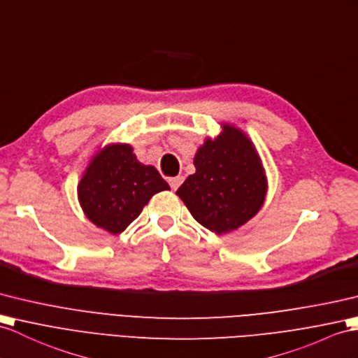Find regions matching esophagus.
<instances>
[{
    "label": "esophagus",
    "mask_w": 358,
    "mask_h": 358,
    "mask_svg": "<svg viewBox=\"0 0 358 358\" xmlns=\"http://www.w3.org/2000/svg\"><path fill=\"white\" fill-rule=\"evenodd\" d=\"M169 182H170V187H171V189L176 191V189L179 188V185L182 184V182H184V176H176V178H171Z\"/></svg>",
    "instance_id": "1"
}]
</instances>
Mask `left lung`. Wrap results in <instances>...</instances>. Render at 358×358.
<instances>
[{
	"mask_svg": "<svg viewBox=\"0 0 358 358\" xmlns=\"http://www.w3.org/2000/svg\"><path fill=\"white\" fill-rule=\"evenodd\" d=\"M196 173L178 189L194 220L224 234L252 219L264 202L266 176L254 145L238 129L224 126L194 158Z\"/></svg>",
	"mask_w": 358,
	"mask_h": 358,
	"instance_id": "left-lung-1",
	"label": "left lung"
}]
</instances>
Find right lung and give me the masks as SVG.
Returning <instances> with one entry per match:
<instances>
[{"label": "right lung", "mask_w": 358, "mask_h": 358, "mask_svg": "<svg viewBox=\"0 0 358 358\" xmlns=\"http://www.w3.org/2000/svg\"><path fill=\"white\" fill-rule=\"evenodd\" d=\"M127 144L103 149L78 184V200L86 217L99 228L121 234L159 191L170 189L152 165L136 161Z\"/></svg>", "instance_id": "1"}]
</instances>
